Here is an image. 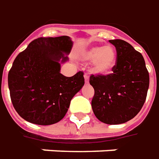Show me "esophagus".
Instances as JSON below:
<instances>
[{
  "instance_id": "esophagus-1",
  "label": "esophagus",
  "mask_w": 159,
  "mask_h": 159,
  "mask_svg": "<svg viewBox=\"0 0 159 159\" xmlns=\"http://www.w3.org/2000/svg\"><path fill=\"white\" fill-rule=\"evenodd\" d=\"M84 78H85V83L87 84L89 83V76L87 74H84Z\"/></svg>"
}]
</instances>
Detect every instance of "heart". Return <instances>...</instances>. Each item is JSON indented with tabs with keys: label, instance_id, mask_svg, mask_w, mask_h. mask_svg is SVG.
<instances>
[{
	"label": "heart",
	"instance_id": "1",
	"mask_svg": "<svg viewBox=\"0 0 159 159\" xmlns=\"http://www.w3.org/2000/svg\"><path fill=\"white\" fill-rule=\"evenodd\" d=\"M82 57L85 61H93V72L103 75L111 74L117 61L116 51L110 45L89 47L83 50Z\"/></svg>",
	"mask_w": 159,
	"mask_h": 159
}]
</instances>
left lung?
<instances>
[{
    "label": "left lung",
    "mask_w": 159,
    "mask_h": 159,
    "mask_svg": "<svg viewBox=\"0 0 159 159\" xmlns=\"http://www.w3.org/2000/svg\"><path fill=\"white\" fill-rule=\"evenodd\" d=\"M116 49L117 61L113 74L91 75L90 84L95 93L93 113L100 121L121 124L139 113L149 87V73L142 55L126 41L110 40Z\"/></svg>",
    "instance_id": "8db88e82"
}]
</instances>
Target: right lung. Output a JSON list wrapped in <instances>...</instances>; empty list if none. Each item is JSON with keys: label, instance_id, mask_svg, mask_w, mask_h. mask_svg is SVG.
I'll return each instance as SVG.
<instances>
[{"label": "right lung", "instance_id": "add662e5", "mask_svg": "<svg viewBox=\"0 0 159 159\" xmlns=\"http://www.w3.org/2000/svg\"><path fill=\"white\" fill-rule=\"evenodd\" d=\"M72 47L67 36L39 38L17 56L8 73V88L14 109L25 121L51 125L65 116L85 84L82 72L72 77L60 72Z\"/></svg>", "mask_w": 159, "mask_h": 159}]
</instances>
